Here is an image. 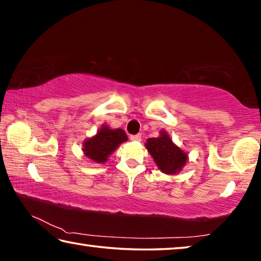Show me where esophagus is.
Listing matches in <instances>:
<instances>
[{
	"mask_svg": "<svg viewBox=\"0 0 261 261\" xmlns=\"http://www.w3.org/2000/svg\"><path fill=\"white\" fill-rule=\"evenodd\" d=\"M131 140H134V141H140L141 140V135H134V136H131Z\"/></svg>",
	"mask_w": 261,
	"mask_h": 261,
	"instance_id": "34e87169",
	"label": "esophagus"
}]
</instances>
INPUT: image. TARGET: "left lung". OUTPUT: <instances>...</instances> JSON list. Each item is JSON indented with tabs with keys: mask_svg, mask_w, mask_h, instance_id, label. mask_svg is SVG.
I'll return each mask as SVG.
<instances>
[{
	"mask_svg": "<svg viewBox=\"0 0 261 261\" xmlns=\"http://www.w3.org/2000/svg\"><path fill=\"white\" fill-rule=\"evenodd\" d=\"M145 146L159 169L165 174L179 173L188 161V154L176 146L165 130L160 131L158 138H148Z\"/></svg>",
	"mask_w": 261,
	"mask_h": 261,
	"instance_id": "8db88e82",
	"label": "left lung"
}]
</instances>
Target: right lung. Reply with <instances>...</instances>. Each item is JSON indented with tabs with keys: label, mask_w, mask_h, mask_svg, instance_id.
<instances>
[{
	"label": "right lung",
	"mask_w": 261,
	"mask_h": 261,
	"mask_svg": "<svg viewBox=\"0 0 261 261\" xmlns=\"http://www.w3.org/2000/svg\"><path fill=\"white\" fill-rule=\"evenodd\" d=\"M127 140L124 130L110 129L108 125H102L96 135L88 138L83 144L85 156L96 163H105L108 156L122 143Z\"/></svg>",
	"instance_id": "right-lung-1"
}]
</instances>
